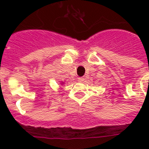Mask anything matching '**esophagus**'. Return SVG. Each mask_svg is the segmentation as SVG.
I'll use <instances>...</instances> for the list:
<instances>
[{
    "mask_svg": "<svg viewBox=\"0 0 149 149\" xmlns=\"http://www.w3.org/2000/svg\"><path fill=\"white\" fill-rule=\"evenodd\" d=\"M84 78H83V77H79V78H78V81H79V82H84Z\"/></svg>",
    "mask_w": 149,
    "mask_h": 149,
    "instance_id": "esophagus-1",
    "label": "esophagus"
}]
</instances>
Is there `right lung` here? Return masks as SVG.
Returning <instances> with one entry per match:
<instances>
[{
    "mask_svg": "<svg viewBox=\"0 0 149 149\" xmlns=\"http://www.w3.org/2000/svg\"><path fill=\"white\" fill-rule=\"evenodd\" d=\"M63 83H64V82H61V84H63Z\"/></svg>",
    "mask_w": 149,
    "mask_h": 149,
    "instance_id": "obj_1",
    "label": "right lung"
}]
</instances>
